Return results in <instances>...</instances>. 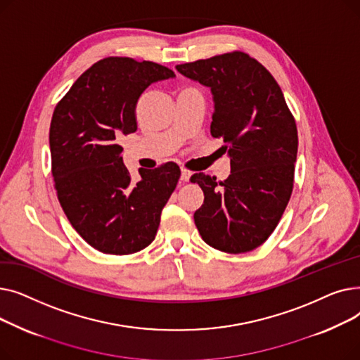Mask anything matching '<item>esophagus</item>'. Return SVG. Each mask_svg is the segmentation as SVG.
Listing matches in <instances>:
<instances>
[{
  "label": "esophagus",
  "mask_w": 360,
  "mask_h": 360,
  "mask_svg": "<svg viewBox=\"0 0 360 360\" xmlns=\"http://www.w3.org/2000/svg\"><path fill=\"white\" fill-rule=\"evenodd\" d=\"M190 176H191V172L188 169H185V167H182L181 169V179L184 181V182H186L188 179H190Z\"/></svg>",
  "instance_id": "1"
}]
</instances>
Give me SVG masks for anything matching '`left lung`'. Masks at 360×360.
<instances>
[{
    "instance_id": "8db88e82",
    "label": "left lung",
    "mask_w": 360,
    "mask_h": 360,
    "mask_svg": "<svg viewBox=\"0 0 360 360\" xmlns=\"http://www.w3.org/2000/svg\"><path fill=\"white\" fill-rule=\"evenodd\" d=\"M176 70L212 89L210 132L226 143L232 167L224 181L205 174L191 176L204 193L195 226L214 250L250 252L274 232L293 191L295 117L271 72L242 51L179 64Z\"/></svg>"
}]
</instances>
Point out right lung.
Segmentation results:
<instances>
[{
  "mask_svg": "<svg viewBox=\"0 0 360 360\" xmlns=\"http://www.w3.org/2000/svg\"><path fill=\"white\" fill-rule=\"evenodd\" d=\"M174 75L156 63L108 56L84 71L53 109L49 147L56 197L72 228L103 254L129 255L148 247L179 181L174 162L140 169L134 181L120 144L137 131L140 94Z\"/></svg>",
  "mask_w": 360,
  "mask_h": 360,
  "instance_id": "1",
  "label": "right lung"
}]
</instances>
